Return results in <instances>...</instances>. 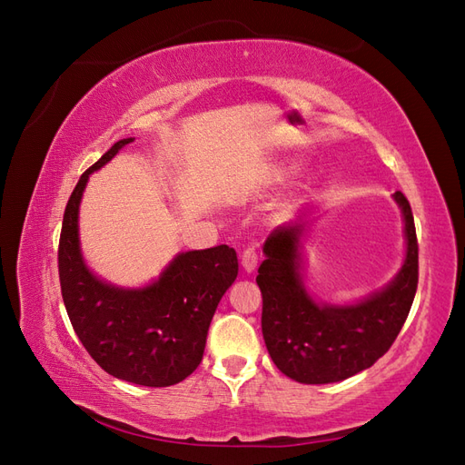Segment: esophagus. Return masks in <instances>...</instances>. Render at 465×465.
I'll use <instances>...</instances> for the list:
<instances>
[{"label": "esophagus", "mask_w": 465, "mask_h": 465, "mask_svg": "<svg viewBox=\"0 0 465 465\" xmlns=\"http://www.w3.org/2000/svg\"><path fill=\"white\" fill-rule=\"evenodd\" d=\"M241 265L244 267L246 273H252L258 267V252L254 248H246L242 252V258H241Z\"/></svg>", "instance_id": "34e87169"}]
</instances>
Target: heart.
Masks as SVG:
<instances>
[{
  "label": "heart",
  "instance_id": "1",
  "mask_svg": "<svg viewBox=\"0 0 465 465\" xmlns=\"http://www.w3.org/2000/svg\"><path fill=\"white\" fill-rule=\"evenodd\" d=\"M294 168H297V164H281L277 171L273 173V182H283V180H287L292 173H294Z\"/></svg>",
  "mask_w": 465,
  "mask_h": 465
}]
</instances>
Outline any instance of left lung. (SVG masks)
Here are the masks:
<instances>
[{
  "label": "left lung",
  "instance_id": "8db88e82",
  "mask_svg": "<svg viewBox=\"0 0 465 465\" xmlns=\"http://www.w3.org/2000/svg\"><path fill=\"white\" fill-rule=\"evenodd\" d=\"M403 215L405 260L390 283L355 304L316 302L302 275L308 221H292L267 236L256 283L262 291V333L275 367L301 384H330L382 357L411 311L419 281V246L411 205L393 193Z\"/></svg>",
  "mask_w": 465,
  "mask_h": 465
}]
</instances>
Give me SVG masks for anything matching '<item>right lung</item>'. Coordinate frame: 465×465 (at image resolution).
Returning a JSON list of instances; mask_svg holds the SVG:
<instances>
[{"mask_svg": "<svg viewBox=\"0 0 465 465\" xmlns=\"http://www.w3.org/2000/svg\"><path fill=\"white\" fill-rule=\"evenodd\" d=\"M134 137L112 145L81 174L65 205L58 270L72 326L98 367L125 382L164 388L182 382L202 362L211 318L238 275L234 248L180 252L159 279L124 289L96 277L79 244V203L89 176Z\"/></svg>", "mask_w": 465, "mask_h": 465, "instance_id": "obj_1", "label": "right lung"}]
</instances>
